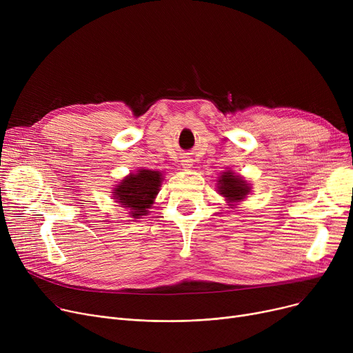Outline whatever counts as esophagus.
I'll return each instance as SVG.
<instances>
[{
	"label": "esophagus",
	"mask_w": 353,
	"mask_h": 353,
	"mask_svg": "<svg viewBox=\"0 0 353 353\" xmlns=\"http://www.w3.org/2000/svg\"><path fill=\"white\" fill-rule=\"evenodd\" d=\"M181 165L184 167V169H190V167H192V159L181 160Z\"/></svg>",
	"instance_id": "1"
}]
</instances>
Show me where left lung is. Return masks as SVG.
<instances>
[{
    "instance_id": "obj_1",
    "label": "left lung",
    "mask_w": 353,
    "mask_h": 353,
    "mask_svg": "<svg viewBox=\"0 0 353 353\" xmlns=\"http://www.w3.org/2000/svg\"><path fill=\"white\" fill-rule=\"evenodd\" d=\"M249 186L245 180L239 176L233 174L232 172H225L219 180V192L223 194L229 201L242 200L249 193Z\"/></svg>"
}]
</instances>
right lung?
<instances>
[{"instance_id": "obj_1", "label": "right lung", "mask_w": 353, "mask_h": 353, "mask_svg": "<svg viewBox=\"0 0 353 353\" xmlns=\"http://www.w3.org/2000/svg\"><path fill=\"white\" fill-rule=\"evenodd\" d=\"M161 184L159 172L141 169L136 174L127 176L114 190L119 203L128 208L134 219L148 213Z\"/></svg>"}]
</instances>
